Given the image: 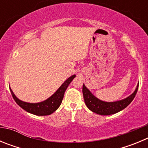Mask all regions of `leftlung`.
Wrapping results in <instances>:
<instances>
[{"mask_svg":"<svg viewBox=\"0 0 148 148\" xmlns=\"http://www.w3.org/2000/svg\"><path fill=\"white\" fill-rule=\"evenodd\" d=\"M138 88V84L135 91L130 96H128L126 99H122V100L113 101V102H107V101H101L96 98L95 95H92V92L85 87L84 84L82 92H83L84 102L90 110L93 113H97V114L108 116V115L115 114L127 108L135 98Z\"/></svg>","mask_w":148,"mask_h":148,"instance_id":"obj_1","label":"left lung"}]
</instances>
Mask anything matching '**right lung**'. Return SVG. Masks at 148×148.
I'll list each match as a JSON object with an SVG mask.
<instances>
[{"label":"right lung","mask_w":148,"mask_h":148,"mask_svg":"<svg viewBox=\"0 0 148 148\" xmlns=\"http://www.w3.org/2000/svg\"><path fill=\"white\" fill-rule=\"evenodd\" d=\"M75 77V75H73L70 78H68L53 95H51L49 99H46L44 101L38 103H28L23 101L15 96L11 88H10V90L15 102L24 110L36 116H48L54 113L55 111L59 108V106L62 102L66 88Z\"/></svg>","instance_id":"obj_1"}]
</instances>
